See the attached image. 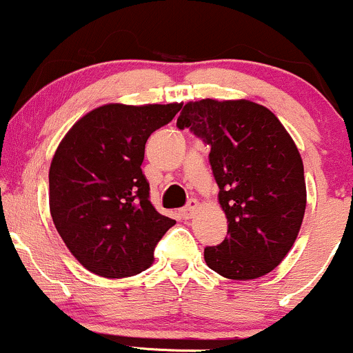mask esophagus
I'll return each mask as SVG.
<instances>
[{"mask_svg":"<svg viewBox=\"0 0 353 353\" xmlns=\"http://www.w3.org/2000/svg\"><path fill=\"white\" fill-rule=\"evenodd\" d=\"M197 209H199V203H197L196 199H191V201H189V203H188V206L181 209V214H183L184 219H191L192 216L196 214Z\"/></svg>","mask_w":353,"mask_h":353,"instance_id":"34e87169","label":"esophagus"}]
</instances>
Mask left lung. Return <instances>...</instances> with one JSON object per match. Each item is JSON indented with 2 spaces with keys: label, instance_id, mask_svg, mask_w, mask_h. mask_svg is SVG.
<instances>
[{
  "label": "left lung",
  "instance_id": "1",
  "mask_svg": "<svg viewBox=\"0 0 353 353\" xmlns=\"http://www.w3.org/2000/svg\"><path fill=\"white\" fill-rule=\"evenodd\" d=\"M211 147L228 236L204 250L206 265L230 280L265 276L292 250L307 208L303 161L270 108L251 100L188 102L177 119Z\"/></svg>",
  "mask_w": 353,
  "mask_h": 353
}]
</instances>
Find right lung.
Here are the masks:
<instances>
[{"label": "right lung", "instance_id": "add662e5", "mask_svg": "<svg viewBox=\"0 0 353 353\" xmlns=\"http://www.w3.org/2000/svg\"><path fill=\"white\" fill-rule=\"evenodd\" d=\"M181 103H105L73 123L50 164V214L80 265L103 278L149 268L176 221L156 211L142 174L145 142Z\"/></svg>", "mask_w": 353, "mask_h": 353}]
</instances>
